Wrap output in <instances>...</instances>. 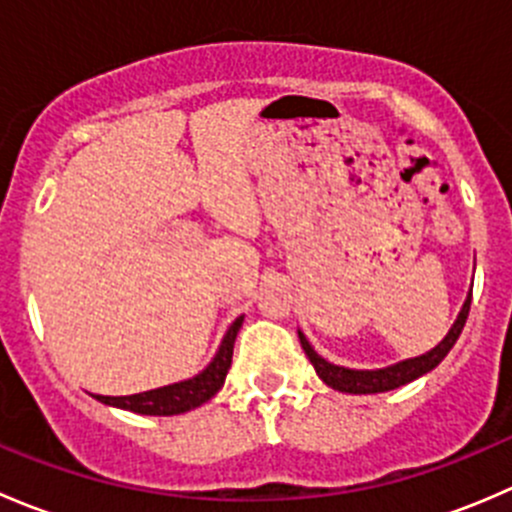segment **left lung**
<instances>
[{
  "label": "left lung",
  "mask_w": 512,
  "mask_h": 512,
  "mask_svg": "<svg viewBox=\"0 0 512 512\" xmlns=\"http://www.w3.org/2000/svg\"><path fill=\"white\" fill-rule=\"evenodd\" d=\"M468 309H471V292H468L466 302H463L461 312H458L456 322L453 327L448 329V334L443 337V342H438L431 352L414 356V359H404L399 364H391L386 369H347V366H337L332 361L322 359L317 352L312 349V344L307 342L302 332H299V344H302L304 354L309 356L312 361L314 371H317L319 379L324 381L327 386L332 389L344 391V394H381V391H394L399 386L411 384V381L418 379V376L428 374L431 369H436L446 354L451 352L456 339L461 337L463 327H466V319H468Z\"/></svg>",
  "instance_id": "obj_1"
}]
</instances>
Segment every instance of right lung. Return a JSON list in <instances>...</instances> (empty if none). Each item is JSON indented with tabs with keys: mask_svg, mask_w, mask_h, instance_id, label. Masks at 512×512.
Instances as JSON below:
<instances>
[{
	"mask_svg": "<svg viewBox=\"0 0 512 512\" xmlns=\"http://www.w3.org/2000/svg\"><path fill=\"white\" fill-rule=\"evenodd\" d=\"M242 319L237 317L235 322L230 324L227 334L223 337V344H220L218 354L213 356L208 366L200 371L193 379L178 381V384L160 386V389L143 391V394L133 396H94V399L101 401V404L116 406V409L133 411V414L143 416H175L185 414V411H193L198 406H203L205 401L213 399L225 384L227 369L232 364V347H235L237 332L242 327Z\"/></svg>",
	"mask_w": 512,
	"mask_h": 512,
	"instance_id": "add662e5",
	"label": "right lung"
}]
</instances>
